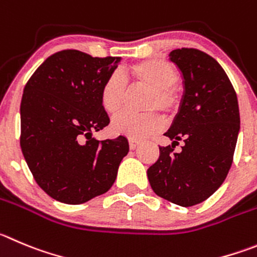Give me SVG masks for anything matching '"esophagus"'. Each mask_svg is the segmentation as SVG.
Wrapping results in <instances>:
<instances>
[{
  "label": "esophagus",
  "mask_w": 257,
  "mask_h": 257,
  "mask_svg": "<svg viewBox=\"0 0 257 257\" xmlns=\"http://www.w3.org/2000/svg\"><path fill=\"white\" fill-rule=\"evenodd\" d=\"M138 145H140V142H138V141L129 138V147H131V150H136L137 146Z\"/></svg>",
  "instance_id": "esophagus-1"
}]
</instances>
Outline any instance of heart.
<instances>
[{
    "label": "heart",
    "mask_w": 257,
    "mask_h": 257,
    "mask_svg": "<svg viewBox=\"0 0 257 257\" xmlns=\"http://www.w3.org/2000/svg\"><path fill=\"white\" fill-rule=\"evenodd\" d=\"M179 74L175 67L162 59H147L138 62L121 73H112L106 78L100 90V104L107 114H115L123 105L125 83L133 82L151 88L145 109L160 110L170 115L176 111L180 104L179 92L175 83ZM111 132L141 141L155 136L164 128V119L156 112L133 114L124 111L111 120Z\"/></svg>",
    "instance_id": "1"
}]
</instances>
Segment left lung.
<instances>
[{
  "mask_svg": "<svg viewBox=\"0 0 257 257\" xmlns=\"http://www.w3.org/2000/svg\"><path fill=\"white\" fill-rule=\"evenodd\" d=\"M169 57L181 73L184 92L165 133L171 146L160 147L147 176L158 196L191 207L214 194L231 169L239 133L238 101L224 69L207 53L181 48ZM180 140L183 150L176 154Z\"/></svg>",
  "mask_w": 257,
  "mask_h": 257,
  "instance_id": "1",
  "label": "left lung"
}]
</instances>
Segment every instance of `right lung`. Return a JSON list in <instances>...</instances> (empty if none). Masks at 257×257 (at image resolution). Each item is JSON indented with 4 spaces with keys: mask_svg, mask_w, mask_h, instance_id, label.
Listing matches in <instances>:
<instances>
[{
    "mask_svg": "<svg viewBox=\"0 0 257 257\" xmlns=\"http://www.w3.org/2000/svg\"><path fill=\"white\" fill-rule=\"evenodd\" d=\"M120 59L62 50L45 59L24 88L21 151L38 185L56 200L82 204L106 193L128 155L125 137H92L110 123L100 90Z\"/></svg>",
    "mask_w": 257,
    "mask_h": 257,
    "instance_id": "add662e5",
    "label": "right lung"
}]
</instances>
